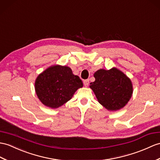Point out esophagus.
<instances>
[{"label": "esophagus", "mask_w": 160, "mask_h": 160, "mask_svg": "<svg viewBox=\"0 0 160 160\" xmlns=\"http://www.w3.org/2000/svg\"><path fill=\"white\" fill-rule=\"evenodd\" d=\"M84 87H88V84H89V80H84Z\"/></svg>", "instance_id": "1"}]
</instances>
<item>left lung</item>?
I'll return each mask as SVG.
<instances>
[{"label": "left lung", "instance_id": "1", "mask_svg": "<svg viewBox=\"0 0 160 160\" xmlns=\"http://www.w3.org/2000/svg\"><path fill=\"white\" fill-rule=\"evenodd\" d=\"M95 80L90 88L100 104L108 111H117L125 107L133 94V84L129 77L116 68L100 69L94 73Z\"/></svg>", "mask_w": 160, "mask_h": 160}]
</instances>
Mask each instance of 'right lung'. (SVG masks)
Returning <instances> with one entry per match:
<instances>
[{
	"label": "right lung",
	"mask_w": 160,
	"mask_h": 160,
	"mask_svg": "<svg viewBox=\"0 0 160 160\" xmlns=\"http://www.w3.org/2000/svg\"><path fill=\"white\" fill-rule=\"evenodd\" d=\"M83 87L80 78L68 66L52 65L39 73L35 82L37 96L44 106L58 108L72 98Z\"/></svg>",
	"instance_id": "add662e5"
}]
</instances>
